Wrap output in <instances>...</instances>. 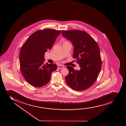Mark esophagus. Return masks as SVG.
Listing matches in <instances>:
<instances>
[{
  "label": "esophagus",
  "instance_id": "obj_1",
  "mask_svg": "<svg viewBox=\"0 0 126 126\" xmlns=\"http://www.w3.org/2000/svg\"><path fill=\"white\" fill-rule=\"evenodd\" d=\"M64 66L63 65H58V69H61V68H63Z\"/></svg>",
  "mask_w": 126,
  "mask_h": 126
}]
</instances>
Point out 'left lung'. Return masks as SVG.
<instances>
[{
	"instance_id": "1",
	"label": "left lung",
	"mask_w": 126,
	"mask_h": 126,
	"mask_svg": "<svg viewBox=\"0 0 126 126\" xmlns=\"http://www.w3.org/2000/svg\"><path fill=\"white\" fill-rule=\"evenodd\" d=\"M63 36L74 46L73 58L77 60L79 70L67 66L69 74L65 81L71 88L79 91L91 87L97 79L101 68L100 49L97 42L87 32L81 31H62Z\"/></svg>"
}]
</instances>
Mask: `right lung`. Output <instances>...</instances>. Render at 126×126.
<instances>
[{"label": "right lung", "instance_id": "1", "mask_svg": "<svg viewBox=\"0 0 126 126\" xmlns=\"http://www.w3.org/2000/svg\"><path fill=\"white\" fill-rule=\"evenodd\" d=\"M61 31L45 29L31 35L20 49V70L25 80L36 87H42L49 82L51 73L55 71V64L44 63L45 54L50 49Z\"/></svg>", "mask_w": 126, "mask_h": 126}]
</instances>
